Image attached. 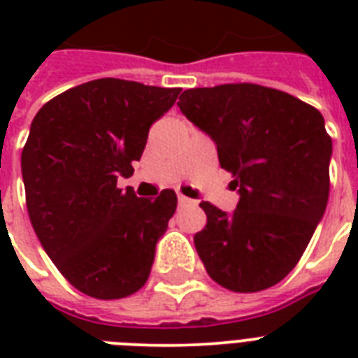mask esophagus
Wrapping results in <instances>:
<instances>
[{
    "instance_id": "obj_1",
    "label": "esophagus",
    "mask_w": 358,
    "mask_h": 358,
    "mask_svg": "<svg viewBox=\"0 0 358 358\" xmlns=\"http://www.w3.org/2000/svg\"><path fill=\"white\" fill-rule=\"evenodd\" d=\"M178 204L180 206H189V204H193V201L187 199L185 195H182V193H178Z\"/></svg>"
}]
</instances>
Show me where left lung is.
Segmentation results:
<instances>
[{
	"label": "left lung",
	"mask_w": 358,
	"mask_h": 358,
	"mask_svg": "<svg viewBox=\"0 0 358 358\" xmlns=\"http://www.w3.org/2000/svg\"><path fill=\"white\" fill-rule=\"evenodd\" d=\"M178 106L215 141L239 191L234 213L201 202L208 221L193 239L208 275L238 294L271 288L297 266L327 208L333 141L322 113L256 83L187 89Z\"/></svg>",
	"instance_id": "8db88e82"
}]
</instances>
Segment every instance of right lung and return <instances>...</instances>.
Masks as SVG:
<instances>
[{
  "mask_svg": "<svg viewBox=\"0 0 358 358\" xmlns=\"http://www.w3.org/2000/svg\"><path fill=\"white\" fill-rule=\"evenodd\" d=\"M180 91L102 78L44 103L22 150L25 204L61 275L94 299H122L150 275L176 193L139 199L117 187L134 174L148 129Z\"/></svg>",
  "mask_w": 358,
  "mask_h": 358,
  "instance_id": "add662e5",
  "label": "right lung"
}]
</instances>
